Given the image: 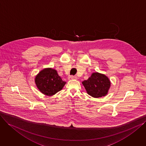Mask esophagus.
Segmentation results:
<instances>
[{
  "label": "esophagus",
  "instance_id": "esophagus-1",
  "mask_svg": "<svg viewBox=\"0 0 146 146\" xmlns=\"http://www.w3.org/2000/svg\"><path fill=\"white\" fill-rule=\"evenodd\" d=\"M76 77L75 76H69L68 78V80H73V79H76Z\"/></svg>",
  "mask_w": 146,
  "mask_h": 146
}]
</instances>
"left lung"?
<instances>
[{
    "instance_id": "left-lung-1",
    "label": "left lung",
    "mask_w": 146,
    "mask_h": 146,
    "mask_svg": "<svg viewBox=\"0 0 146 146\" xmlns=\"http://www.w3.org/2000/svg\"><path fill=\"white\" fill-rule=\"evenodd\" d=\"M82 84L88 94L93 98H99L107 95L111 82L104 74L94 72L88 80L82 82Z\"/></svg>"
}]
</instances>
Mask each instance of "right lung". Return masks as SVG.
<instances>
[{
	"mask_svg": "<svg viewBox=\"0 0 146 146\" xmlns=\"http://www.w3.org/2000/svg\"><path fill=\"white\" fill-rule=\"evenodd\" d=\"M35 82L40 92L48 96L60 91L66 84L58 75L57 71L51 68L40 71L35 76Z\"/></svg>",
	"mask_w": 146,
	"mask_h": 146,
	"instance_id": "1",
	"label": "right lung"
}]
</instances>
